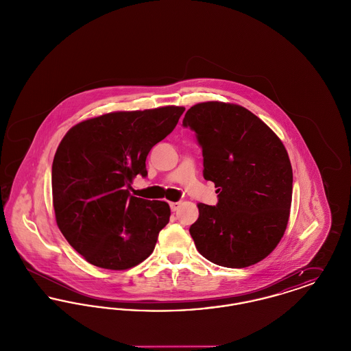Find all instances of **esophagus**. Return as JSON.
I'll use <instances>...</instances> for the list:
<instances>
[{
	"instance_id": "34e87169",
	"label": "esophagus",
	"mask_w": 351,
	"mask_h": 351,
	"mask_svg": "<svg viewBox=\"0 0 351 351\" xmlns=\"http://www.w3.org/2000/svg\"><path fill=\"white\" fill-rule=\"evenodd\" d=\"M169 206L172 212H176L180 208V202H169Z\"/></svg>"
}]
</instances>
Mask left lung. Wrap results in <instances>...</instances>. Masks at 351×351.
Here are the masks:
<instances>
[{"label": "left lung", "mask_w": 351, "mask_h": 351, "mask_svg": "<svg viewBox=\"0 0 351 351\" xmlns=\"http://www.w3.org/2000/svg\"><path fill=\"white\" fill-rule=\"evenodd\" d=\"M184 126L197 134L204 178L218 188L217 206L199 202L189 228L212 263L249 267L283 238L292 202V166L280 138L246 108L221 101L193 105Z\"/></svg>", "instance_id": "1"}]
</instances>
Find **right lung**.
Here are the masks:
<instances>
[{"mask_svg":"<svg viewBox=\"0 0 351 351\" xmlns=\"http://www.w3.org/2000/svg\"><path fill=\"white\" fill-rule=\"evenodd\" d=\"M184 106L112 112L72 126L52 162V205L68 243L93 266L128 269L149 258L171 209L130 196L146 176L152 146L171 133Z\"/></svg>","mask_w":351,"mask_h":351,"instance_id":"obj_1","label":"right lung"}]
</instances>
